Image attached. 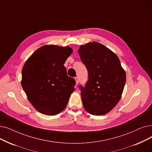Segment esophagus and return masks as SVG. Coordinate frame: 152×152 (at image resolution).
Instances as JSON below:
<instances>
[{"mask_svg":"<svg viewBox=\"0 0 152 152\" xmlns=\"http://www.w3.org/2000/svg\"><path fill=\"white\" fill-rule=\"evenodd\" d=\"M75 80H76V85L77 86L79 84V79H78V77H76L75 78Z\"/></svg>","mask_w":152,"mask_h":152,"instance_id":"34e87169","label":"esophagus"}]
</instances>
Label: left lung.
Wrapping results in <instances>:
<instances>
[{
    "instance_id": "left-lung-1",
    "label": "left lung",
    "mask_w": 152,
    "mask_h": 152,
    "mask_svg": "<svg viewBox=\"0 0 152 152\" xmlns=\"http://www.w3.org/2000/svg\"><path fill=\"white\" fill-rule=\"evenodd\" d=\"M77 52L88 71L85 87L80 86L83 106L92 115L107 114L121 99L126 81L119 59L95 42L80 46Z\"/></svg>"
}]
</instances>
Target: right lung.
Here are the masks:
<instances>
[{"label": "right lung", "mask_w": 152, "mask_h": 152, "mask_svg": "<svg viewBox=\"0 0 152 152\" xmlns=\"http://www.w3.org/2000/svg\"><path fill=\"white\" fill-rule=\"evenodd\" d=\"M72 53L69 47L44 45L33 53L22 71V86L39 113L59 114L66 107L76 81L63 65Z\"/></svg>", "instance_id": "right-lung-1"}]
</instances>
